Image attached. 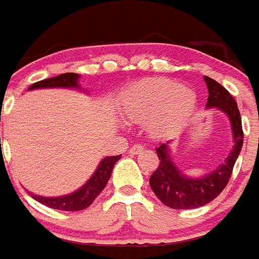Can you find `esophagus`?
<instances>
[{"label":"esophagus","mask_w":259,"mask_h":259,"mask_svg":"<svg viewBox=\"0 0 259 259\" xmlns=\"http://www.w3.org/2000/svg\"><path fill=\"white\" fill-rule=\"evenodd\" d=\"M143 149H144V147H143V145H141V144H135V145H133V147H130L129 154L137 155V154H140V152H141Z\"/></svg>","instance_id":"34e87169"}]
</instances>
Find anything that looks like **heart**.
Returning <instances> with one entry per match:
<instances>
[{"label":"heart","instance_id":"b5f03b06","mask_svg":"<svg viewBox=\"0 0 259 259\" xmlns=\"http://www.w3.org/2000/svg\"><path fill=\"white\" fill-rule=\"evenodd\" d=\"M196 103L195 92L166 78H147L124 93L122 112L135 123H147L151 135L162 136L181 127Z\"/></svg>","mask_w":259,"mask_h":259}]
</instances>
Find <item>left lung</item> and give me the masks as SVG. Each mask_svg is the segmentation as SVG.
<instances>
[{"label": "left lung", "mask_w": 259, "mask_h": 259, "mask_svg": "<svg viewBox=\"0 0 259 259\" xmlns=\"http://www.w3.org/2000/svg\"><path fill=\"white\" fill-rule=\"evenodd\" d=\"M204 81L208 91L206 107L217 108L224 114H227L231 122L235 144L231 154L228 155V158L218 167L200 178L188 177L176 166L168 148V144L171 141L159 145L156 148V154L160 162L154 174L149 177V185L159 200L167 207L178 210L198 208L217 198L227 187L235 162L242 151V118L237 108V103L231 93L217 81L208 76H204Z\"/></svg>", "instance_id": "obj_1"}]
</instances>
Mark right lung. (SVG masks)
<instances>
[{
    "label": "right lung",
    "instance_id": "1",
    "mask_svg": "<svg viewBox=\"0 0 259 259\" xmlns=\"http://www.w3.org/2000/svg\"><path fill=\"white\" fill-rule=\"evenodd\" d=\"M78 79L79 75L74 74V72H66L61 75L53 76V78H48L44 81L35 82L32 83L28 91L32 89H44V88H79L78 85ZM122 155L118 156H107L100 162L97 166L96 171L93 173L86 184H83L81 188L76 189L75 192L70 193V195H64V196H57V198H48V196H39V195H34L30 193L32 198L37 202L45 204L48 207L56 208V210H63V211H79L83 208L89 207L93 200H95L101 191L105 188V185L108 183V180L112 173L114 164L118 162Z\"/></svg>",
    "mask_w": 259,
    "mask_h": 259
}]
</instances>
